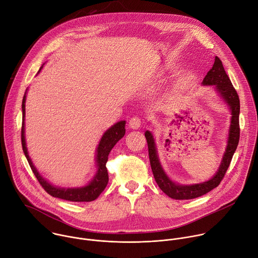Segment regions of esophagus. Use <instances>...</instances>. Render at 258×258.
<instances>
[{"label": "esophagus", "instance_id": "obj_1", "mask_svg": "<svg viewBox=\"0 0 258 258\" xmlns=\"http://www.w3.org/2000/svg\"><path fill=\"white\" fill-rule=\"evenodd\" d=\"M128 124H130V127H131V128H133V130H138V128L141 127V118L135 116V117H133V118L130 119Z\"/></svg>", "mask_w": 258, "mask_h": 258}]
</instances>
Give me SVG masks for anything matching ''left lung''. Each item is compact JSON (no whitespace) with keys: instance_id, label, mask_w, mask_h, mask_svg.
Segmentation results:
<instances>
[{"instance_id":"1","label":"left lung","mask_w":258,"mask_h":258,"mask_svg":"<svg viewBox=\"0 0 258 258\" xmlns=\"http://www.w3.org/2000/svg\"><path fill=\"white\" fill-rule=\"evenodd\" d=\"M202 86H213L219 97L229 106L231 112V124L229 128V136L227 141L226 151L224 152L223 159L220 161L219 167L214 175L203 182L192 183V185H181L173 181L164 171L159 160L155 139L150 131L145 132V137L148 143L149 159L154 178L159 188L170 198L175 200H188L200 197L212 189L216 188L220 180L225 176L227 169L230 166L233 155L237 149L240 139L239 127V114H240V100L239 96L233 87L228 75L225 71L222 61L215 56L212 68L207 72L203 79Z\"/></svg>"}]
</instances>
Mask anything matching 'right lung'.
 <instances>
[{"instance_id": "1", "label": "right lung", "mask_w": 258, "mask_h": 258, "mask_svg": "<svg viewBox=\"0 0 258 258\" xmlns=\"http://www.w3.org/2000/svg\"><path fill=\"white\" fill-rule=\"evenodd\" d=\"M44 65V64H43ZM43 66L36 73V76L41 72ZM26 92L23 96L22 100V128H21V143H22V149L24 155L29 163V166L34 173L35 177L38 178L39 182L42 187L46 190L48 194L55 198H60L63 200H68L72 202H90L99 197V195L104 191L108 183V171L106 168V162L108 160V155L110 151L112 150L115 144L124 136L125 134V120H121L113 124L111 127H109L102 136L98 147L96 149V173L93 178L87 183L86 186L83 187H76V188H61L52 185V183L47 180L39 171L36 167L33 165L31 158L28 155L26 141H25V101H26Z\"/></svg>"}]
</instances>
